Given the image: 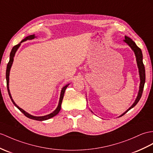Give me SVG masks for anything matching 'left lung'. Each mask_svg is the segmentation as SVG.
<instances>
[{"mask_svg": "<svg viewBox=\"0 0 153 153\" xmlns=\"http://www.w3.org/2000/svg\"><path fill=\"white\" fill-rule=\"evenodd\" d=\"M124 42H126L130 47H131V48L134 51V53H135V56L136 57L137 64V67H138V69H139V73H140V90L138 92V95H137V97L135 100V102H134L132 106L130 107L128 110H126L125 113H123L121 115V116H123V115H125L128 110L132 108L133 107H134L137 105V103L139 102L140 99L141 97V95H142V93H143V88H144V84H145V71L144 64L143 63V54H142V52H141V50L136 45L135 42H133L132 39H131L127 36H125Z\"/></svg>", "mask_w": 153, "mask_h": 153, "instance_id": "1", "label": "left lung"}]
</instances>
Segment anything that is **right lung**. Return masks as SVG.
I'll list each match as a JSON object with an SVG mask.
<instances>
[{"instance_id":"right-lung-1","label":"right lung","mask_w":153,"mask_h":153,"mask_svg":"<svg viewBox=\"0 0 153 153\" xmlns=\"http://www.w3.org/2000/svg\"><path fill=\"white\" fill-rule=\"evenodd\" d=\"M36 38L35 37V35H30L28 37H27V38H25L24 39H23L21 41V42L16 45H15L12 49V51H11L10 53V61L8 63V65H7V68H6V84H7V89H8V94L10 95V97L11 99V100H12V102L13 103V105L16 106L17 108L22 113H23L26 117H27L30 119H32V120H37V121H45V120H48V119H50L51 117H53L54 116H55L56 115H57L59 111H60V109H61V105H62V100H63V98H64V93H65V89L67 88V87L68 86L69 84L65 85V86L62 88V91H61V95H60V97H59V104H58V106L57 107V108L53 112H52L51 114H48V115H45V116H41V117H36V116H33V115H30L28 114L27 112H26L25 111H24L23 109H21V108L19 107L16 103L14 102L13 100L12 99V96H11V94H10V90H9V75H10V69H11V67H12V65L13 64V57L15 56V54H16L17 50L18 49V48L19 47V46L21 45V43L22 42H25V41L27 40H30V39H34Z\"/></svg>"}]
</instances>
